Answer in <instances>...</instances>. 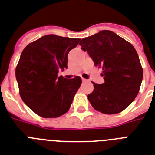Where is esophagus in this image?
<instances>
[{
  "mask_svg": "<svg viewBox=\"0 0 155 155\" xmlns=\"http://www.w3.org/2000/svg\"><path fill=\"white\" fill-rule=\"evenodd\" d=\"M82 81H83V82H87V80L86 79H84V78H82Z\"/></svg>",
  "mask_w": 155,
  "mask_h": 155,
  "instance_id": "obj_1",
  "label": "esophagus"
}]
</instances>
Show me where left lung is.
Segmentation results:
<instances>
[{"instance_id": "left-lung-1", "label": "left lung", "mask_w": 155, "mask_h": 155, "mask_svg": "<svg viewBox=\"0 0 155 155\" xmlns=\"http://www.w3.org/2000/svg\"><path fill=\"white\" fill-rule=\"evenodd\" d=\"M80 45L95 66L103 68L104 83L94 84L87 95L91 106L104 114H117L127 107L139 91L143 71L134 46L109 30L82 39Z\"/></svg>"}]
</instances>
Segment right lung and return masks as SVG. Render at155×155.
Segmentation results:
<instances>
[{
	"mask_svg": "<svg viewBox=\"0 0 155 155\" xmlns=\"http://www.w3.org/2000/svg\"><path fill=\"white\" fill-rule=\"evenodd\" d=\"M80 39L46 35L28 45L16 68L20 95L28 107L44 118H56L66 113L82 83L58 77L68 68V55Z\"/></svg>",
	"mask_w": 155,
	"mask_h": 155,
	"instance_id": "add662e5",
	"label": "right lung"
}]
</instances>
